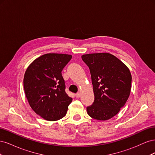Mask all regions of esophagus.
Instances as JSON below:
<instances>
[{"instance_id":"obj_1","label":"esophagus","mask_w":155,"mask_h":155,"mask_svg":"<svg viewBox=\"0 0 155 155\" xmlns=\"http://www.w3.org/2000/svg\"><path fill=\"white\" fill-rule=\"evenodd\" d=\"M76 97H78V98L80 97H81V94L79 93V92L76 93Z\"/></svg>"}]
</instances>
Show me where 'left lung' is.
<instances>
[{
    "label": "left lung",
    "instance_id": "obj_1",
    "mask_svg": "<svg viewBox=\"0 0 155 155\" xmlns=\"http://www.w3.org/2000/svg\"><path fill=\"white\" fill-rule=\"evenodd\" d=\"M90 69L94 101L87 107L88 114L105 121L118 113L129 97L132 76L129 69L114 55L96 53L81 56Z\"/></svg>",
    "mask_w": 155,
    "mask_h": 155
}]
</instances>
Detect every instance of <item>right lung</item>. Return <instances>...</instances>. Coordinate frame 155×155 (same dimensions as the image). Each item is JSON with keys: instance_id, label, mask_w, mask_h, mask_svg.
<instances>
[{"instance_id": "add662e5", "label": "right lung", "mask_w": 155, "mask_h": 155, "mask_svg": "<svg viewBox=\"0 0 155 155\" xmlns=\"http://www.w3.org/2000/svg\"><path fill=\"white\" fill-rule=\"evenodd\" d=\"M72 56L46 54L35 59L27 68L23 84L26 97L37 114L48 121L66 115L72 98L65 92L61 72Z\"/></svg>"}]
</instances>
